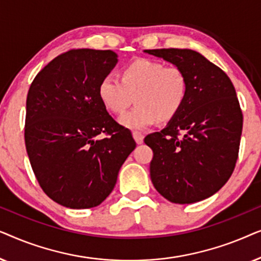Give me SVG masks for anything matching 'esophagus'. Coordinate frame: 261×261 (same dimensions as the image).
Returning <instances> with one entry per match:
<instances>
[{
	"mask_svg": "<svg viewBox=\"0 0 261 261\" xmlns=\"http://www.w3.org/2000/svg\"><path fill=\"white\" fill-rule=\"evenodd\" d=\"M133 138L137 144H142L144 142V134L139 133V132H133Z\"/></svg>",
	"mask_w": 261,
	"mask_h": 261,
	"instance_id": "esophagus-1",
	"label": "esophagus"
}]
</instances>
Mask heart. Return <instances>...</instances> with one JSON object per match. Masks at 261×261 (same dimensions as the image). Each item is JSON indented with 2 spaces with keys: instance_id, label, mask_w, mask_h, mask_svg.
<instances>
[{
  "instance_id": "b5f03b06",
  "label": "heart",
  "mask_w": 261,
  "mask_h": 261,
  "mask_svg": "<svg viewBox=\"0 0 261 261\" xmlns=\"http://www.w3.org/2000/svg\"><path fill=\"white\" fill-rule=\"evenodd\" d=\"M188 92L189 82L183 69L145 58L124 66L121 81L108 74L98 85V97L113 114L126 112L135 97V108L120 117L122 126L135 130L145 129L156 120L165 122L176 117Z\"/></svg>"
}]
</instances>
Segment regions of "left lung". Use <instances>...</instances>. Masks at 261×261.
Wrapping results in <instances>:
<instances>
[{
  "label": "left lung",
  "instance_id": "obj_1",
  "mask_svg": "<svg viewBox=\"0 0 261 261\" xmlns=\"http://www.w3.org/2000/svg\"><path fill=\"white\" fill-rule=\"evenodd\" d=\"M187 73L183 108L163 130L145 138L153 151L152 183L163 197L190 204L210 197L233 173L242 132L235 88L219 66L192 49H145Z\"/></svg>",
  "mask_w": 261,
  "mask_h": 261
}]
</instances>
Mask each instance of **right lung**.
Listing matches in <instances>:
<instances>
[{"instance_id": "1", "label": "right lung", "mask_w": 261, "mask_h": 261, "mask_svg": "<svg viewBox=\"0 0 261 261\" xmlns=\"http://www.w3.org/2000/svg\"><path fill=\"white\" fill-rule=\"evenodd\" d=\"M116 63L110 49H71L49 62L28 90V158L45 194L66 208L101 204L137 146L98 97L99 83ZM101 134L107 137L97 139Z\"/></svg>"}]
</instances>
